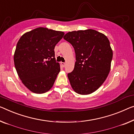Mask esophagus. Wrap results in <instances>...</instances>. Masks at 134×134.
<instances>
[{
    "label": "esophagus",
    "instance_id": "esophagus-1",
    "mask_svg": "<svg viewBox=\"0 0 134 134\" xmlns=\"http://www.w3.org/2000/svg\"><path fill=\"white\" fill-rule=\"evenodd\" d=\"M61 64L62 66H63V67H64L65 66V63H63V62H61Z\"/></svg>",
    "mask_w": 134,
    "mask_h": 134
}]
</instances>
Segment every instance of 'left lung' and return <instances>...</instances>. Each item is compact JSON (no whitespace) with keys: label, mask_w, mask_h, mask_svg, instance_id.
Instances as JSON below:
<instances>
[{"label":"left lung","mask_w":134,"mask_h":134,"mask_svg":"<svg viewBox=\"0 0 134 134\" xmlns=\"http://www.w3.org/2000/svg\"><path fill=\"white\" fill-rule=\"evenodd\" d=\"M75 49V67L68 73L71 86L79 94H89L102 85L111 69L110 43L106 36L93 29L69 32L64 37Z\"/></svg>","instance_id":"1"}]
</instances>
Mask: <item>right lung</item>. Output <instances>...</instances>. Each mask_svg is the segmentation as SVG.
Masks as SVG:
<instances>
[{"label": "right lung", "mask_w": 134, "mask_h": 134, "mask_svg": "<svg viewBox=\"0 0 134 134\" xmlns=\"http://www.w3.org/2000/svg\"><path fill=\"white\" fill-rule=\"evenodd\" d=\"M64 35L61 31L38 27L19 39L14 56L15 67L23 84L32 92L44 93L52 87L60 71L54 49Z\"/></svg>", "instance_id": "obj_1"}]
</instances>
